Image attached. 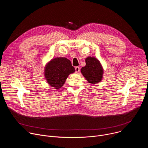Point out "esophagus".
I'll list each match as a JSON object with an SVG mask.
<instances>
[{"label": "esophagus", "mask_w": 148, "mask_h": 148, "mask_svg": "<svg viewBox=\"0 0 148 148\" xmlns=\"http://www.w3.org/2000/svg\"><path fill=\"white\" fill-rule=\"evenodd\" d=\"M75 73H78L80 71V69H79V67L77 66V67H75Z\"/></svg>", "instance_id": "esophagus-1"}]
</instances>
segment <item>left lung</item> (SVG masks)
<instances>
[{
    "instance_id": "8db88e82",
    "label": "left lung",
    "mask_w": 148,
    "mask_h": 148,
    "mask_svg": "<svg viewBox=\"0 0 148 148\" xmlns=\"http://www.w3.org/2000/svg\"><path fill=\"white\" fill-rule=\"evenodd\" d=\"M86 66L82 67L81 72L91 84H97L102 79L103 69L99 61L94 57H88L86 59Z\"/></svg>"
}]
</instances>
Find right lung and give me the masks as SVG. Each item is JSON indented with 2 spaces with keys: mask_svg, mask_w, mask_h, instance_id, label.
<instances>
[{
  "mask_svg": "<svg viewBox=\"0 0 148 148\" xmlns=\"http://www.w3.org/2000/svg\"><path fill=\"white\" fill-rule=\"evenodd\" d=\"M74 71L75 69L69 59L59 57L49 62L46 67L45 73L50 85L56 89H59L64 84L69 75Z\"/></svg>",
  "mask_w": 148,
  "mask_h": 148,
  "instance_id": "add662e5",
  "label": "right lung"
}]
</instances>
